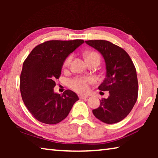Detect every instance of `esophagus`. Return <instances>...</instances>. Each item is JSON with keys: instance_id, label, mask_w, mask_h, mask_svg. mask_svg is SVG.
Wrapping results in <instances>:
<instances>
[{"instance_id": "esophagus-1", "label": "esophagus", "mask_w": 158, "mask_h": 158, "mask_svg": "<svg viewBox=\"0 0 158 158\" xmlns=\"http://www.w3.org/2000/svg\"><path fill=\"white\" fill-rule=\"evenodd\" d=\"M80 100H84V99H86L88 98V96L86 95H79Z\"/></svg>"}]
</instances>
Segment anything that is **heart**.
<instances>
[{"label":"heart","mask_w":158,"mask_h":158,"mask_svg":"<svg viewBox=\"0 0 158 158\" xmlns=\"http://www.w3.org/2000/svg\"><path fill=\"white\" fill-rule=\"evenodd\" d=\"M85 57L86 61H89L93 59H98L100 60V56L96 52H89L85 53ZM73 56L70 55L66 58L65 62H64L63 65L65 68L69 67V64L71 63ZM93 82V79L91 77H87V78H76L72 80L69 83L70 86L75 90V91L84 93L89 91V84H91Z\"/></svg>","instance_id":"b5f03b06"}]
</instances>
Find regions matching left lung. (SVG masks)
<instances>
[{"instance_id": "8db88e82", "label": "left lung", "mask_w": 158, "mask_h": 158, "mask_svg": "<svg viewBox=\"0 0 158 158\" xmlns=\"http://www.w3.org/2000/svg\"><path fill=\"white\" fill-rule=\"evenodd\" d=\"M85 43L100 52L105 60L106 76L98 89L109 93L108 98L102 99L93 113L102 122L116 123L130 114L137 100L135 67L127 53L110 42L88 40Z\"/></svg>"}]
</instances>
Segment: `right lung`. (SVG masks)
I'll use <instances>...</instances> for the list:
<instances>
[{"instance_id": "add662e5", "label": "right lung", "mask_w": 158, "mask_h": 158, "mask_svg": "<svg viewBox=\"0 0 158 158\" xmlns=\"http://www.w3.org/2000/svg\"><path fill=\"white\" fill-rule=\"evenodd\" d=\"M82 40H50L37 45L23 64L20 77L22 100L31 114L43 123L57 124L68 116L79 98L67 90L55 93V79L60 75L68 56L84 43Z\"/></svg>"}]
</instances>
